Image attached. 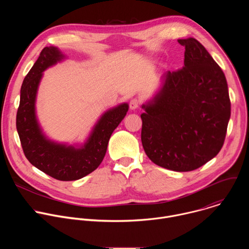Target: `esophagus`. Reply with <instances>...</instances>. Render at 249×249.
<instances>
[{
    "label": "esophagus",
    "mask_w": 249,
    "mask_h": 249,
    "mask_svg": "<svg viewBox=\"0 0 249 249\" xmlns=\"http://www.w3.org/2000/svg\"><path fill=\"white\" fill-rule=\"evenodd\" d=\"M139 106H140V101H139V99L133 98V99L130 101V108H131L132 110L137 109V108L139 107Z\"/></svg>",
    "instance_id": "34e87169"
}]
</instances>
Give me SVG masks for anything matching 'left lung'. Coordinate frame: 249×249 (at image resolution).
<instances>
[{
    "label": "left lung",
    "mask_w": 249,
    "mask_h": 249,
    "mask_svg": "<svg viewBox=\"0 0 249 249\" xmlns=\"http://www.w3.org/2000/svg\"><path fill=\"white\" fill-rule=\"evenodd\" d=\"M185 46L184 66L162 76V86L142 105L141 140L146 155L159 166L191 171L221 151L231 117L225 74L195 38Z\"/></svg>",
    "instance_id": "obj_1"
}]
</instances>
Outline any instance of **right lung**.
Returning a JSON list of instances; mask_svg holds the SVG:
<instances>
[{"label": "right lung", "mask_w": 249, "mask_h": 249, "mask_svg": "<svg viewBox=\"0 0 249 249\" xmlns=\"http://www.w3.org/2000/svg\"><path fill=\"white\" fill-rule=\"evenodd\" d=\"M64 59L57 47L49 46L41 51L20 89L17 130L23 153L32 165L55 179L72 181L83 178L101 163L111 134L124 119L129 105L121 103L105 111L82 146H69L49 140L38 123L35 102L43 72Z\"/></svg>", "instance_id": "obj_1"}]
</instances>
